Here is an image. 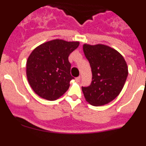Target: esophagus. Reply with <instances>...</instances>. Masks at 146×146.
Instances as JSON below:
<instances>
[{"instance_id":"34e87169","label":"esophagus","mask_w":146,"mask_h":146,"mask_svg":"<svg viewBox=\"0 0 146 146\" xmlns=\"http://www.w3.org/2000/svg\"><path fill=\"white\" fill-rule=\"evenodd\" d=\"M75 80H76V81H77V82H80V76L76 77Z\"/></svg>"}]
</instances>
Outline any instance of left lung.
<instances>
[{
    "label": "left lung",
    "instance_id": "obj_1",
    "mask_svg": "<svg viewBox=\"0 0 146 146\" xmlns=\"http://www.w3.org/2000/svg\"><path fill=\"white\" fill-rule=\"evenodd\" d=\"M83 52L92 72V81L82 87L86 100L94 106H102L119 95L128 76L124 58L117 50L104 44L83 45Z\"/></svg>",
    "mask_w": 146,
    "mask_h": 146
}]
</instances>
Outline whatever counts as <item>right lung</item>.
Wrapping results in <instances>:
<instances>
[{"mask_svg":"<svg viewBox=\"0 0 146 146\" xmlns=\"http://www.w3.org/2000/svg\"><path fill=\"white\" fill-rule=\"evenodd\" d=\"M79 44L54 39L32 51L26 63V74L30 86L38 96L54 101L69 89L74 77L70 74L68 58Z\"/></svg>","mask_w":146,"mask_h":146,"instance_id":"1","label":"right lung"}]
</instances>
